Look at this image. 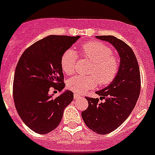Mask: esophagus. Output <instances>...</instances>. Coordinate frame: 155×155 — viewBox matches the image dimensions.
Instances as JSON below:
<instances>
[{"mask_svg":"<svg viewBox=\"0 0 155 155\" xmlns=\"http://www.w3.org/2000/svg\"><path fill=\"white\" fill-rule=\"evenodd\" d=\"M80 97V94H78L76 93L74 94V98H75V99H77L78 97Z\"/></svg>","mask_w":155,"mask_h":155,"instance_id":"34e87169","label":"esophagus"}]
</instances>
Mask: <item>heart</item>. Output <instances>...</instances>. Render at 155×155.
<instances>
[{"mask_svg": "<svg viewBox=\"0 0 155 155\" xmlns=\"http://www.w3.org/2000/svg\"><path fill=\"white\" fill-rule=\"evenodd\" d=\"M81 51L87 59L93 63L90 68V75H75L68 80V88L78 94H82L94 87L98 84L109 85L115 80L119 71V60L113 54V49L101 41H89L82 45ZM77 56L75 52L68 49L61 57V64L67 75L75 72Z\"/></svg>", "mask_w": 155, "mask_h": 155, "instance_id": "b5f03b06", "label": "heart"}]
</instances>
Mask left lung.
I'll return each mask as SVG.
<instances>
[{"label":"left lung","instance_id":"1","mask_svg":"<svg viewBox=\"0 0 155 155\" xmlns=\"http://www.w3.org/2000/svg\"><path fill=\"white\" fill-rule=\"evenodd\" d=\"M109 41L119 53V71L107 87L96 91L98 98L86 97L88 107L82 112L84 123L93 132L106 135L121 125L135 108L141 88L140 71L136 55L129 45L112 35L96 36Z\"/></svg>","mask_w":155,"mask_h":155}]
</instances>
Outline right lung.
<instances>
[{
  "mask_svg": "<svg viewBox=\"0 0 155 155\" xmlns=\"http://www.w3.org/2000/svg\"><path fill=\"white\" fill-rule=\"evenodd\" d=\"M80 36L49 35L23 52L15 68L13 99L24 124L36 133L47 134L55 129L64 110L73 100V92L65 91L58 97L49 90L64 87L61 64L63 53Z\"/></svg>",
  "mask_w": 155,
  "mask_h": 155,
  "instance_id": "add662e5",
  "label": "right lung"
}]
</instances>
